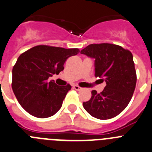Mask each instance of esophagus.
<instances>
[{
	"label": "esophagus",
	"instance_id": "esophagus-1",
	"mask_svg": "<svg viewBox=\"0 0 152 152\" xmlns=\"http://www.w3.org/2000/svg\"><path fill=\"white\" fill-rule=\"evenodd\" d=\"M73 88H74L75 90H76V91H80V90H82V88L79 87V86H73Z\"/></svg>",
	"mask_w": 152,
	"mask_h": 152
}]
</instances>
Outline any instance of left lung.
I'll return each mask as SVG.
<instances>
[{
  "label": "left lung",
  "mask_w": 152,
  "mask_h": 152,
  "mask_svg": "<svg viewBox=\"0 0 152 152\" xmlns=\"http://www.w3.org/2000/svg\"><path fill=\"white\" fill-rule=\"evenodd\" d=\"M80 53L95 59V77L106 84L100 94L92 91L91 97L83 103V107L96 118L115 117L127 107L135 90L137 73L133 55L111 43L91 44Z\"/></svg>",
  "instance_id": "1"
}]
</instances>
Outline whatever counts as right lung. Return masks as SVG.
<instances>
[{
    "label": "right lung",
    "mask_w": 152,
    "mask_h": 152,
    "mask_svg": "<svg viewBox=\"0 0 152 152\" xmlns=\"http://www.w3.org/2000/svg\"><path fill=\"white\" fill-rule=\"evenodd\" d=\"M79 52V49L39 45L21 54L12 68V88L25 111L44 118L60 110L71 86H58L48 79L59 74L66 59Z\"/></svg>",
    "instance_id": "add662e5"
}]
</instances>
